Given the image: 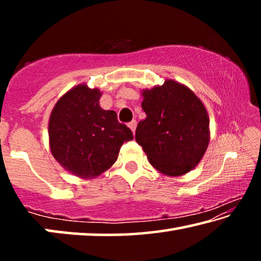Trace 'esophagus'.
<instances>
[{
	"mask_svg": "<svg viewBox=\"0 0 261 261\" xmlns=\"http://www.w3.org/2000/svg\"><path fill=\"white\" fill-rule=\"evenodd\" d=\"M127 126H129L130 129H131V131L134 132V134H135V131H136V126H137V122H136L135 120H134V121H131V122L129 123V124H127Z\"/></svg>",
	"mask_w": 261,
	"mask_h": 261,
	"instance_id": "34e87169",
	"label": "esophagus"
}]
</instances>
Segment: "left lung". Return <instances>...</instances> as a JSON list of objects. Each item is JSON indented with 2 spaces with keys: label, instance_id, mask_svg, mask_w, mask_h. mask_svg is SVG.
<instances>
[{
  "label": "left lung",
  "instance_id": "left-lung-1",
  "mask_svg": "<svg viewBox=\"0 0 261 261\" xmlns=\"http://www.w3.org/2000/svg\"><path fill=\"white\" fill-rule=\"evenodd\" d=\"M146 118L136 129V141L153 168L177 177L194 169L208 147L210 117L202 101L184 84L166 79L141 91Z\"/></svg>",
  "mask_w": 261,
  "mask_h": 261
}]
</instances>
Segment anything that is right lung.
Returning <instances> with one entry per match:
<instances>
[{"mask_svg":"<svg viewBox=\"0 0 261 261\" xmlns=\"http://www.w3.org/2000/svg\"><path fill=\"white\" fill-rule=\"evenodd\" d=\"M101 95L98 87L79 84L57 100L48 122L53 156L68 173L83 179L108 170L123 143L134 139L114 110L100 107Z\"/></svg>","mask_w":261,"mask_h":261,"instance_id":"add662e5","label":"right lung"}]
</instances>
